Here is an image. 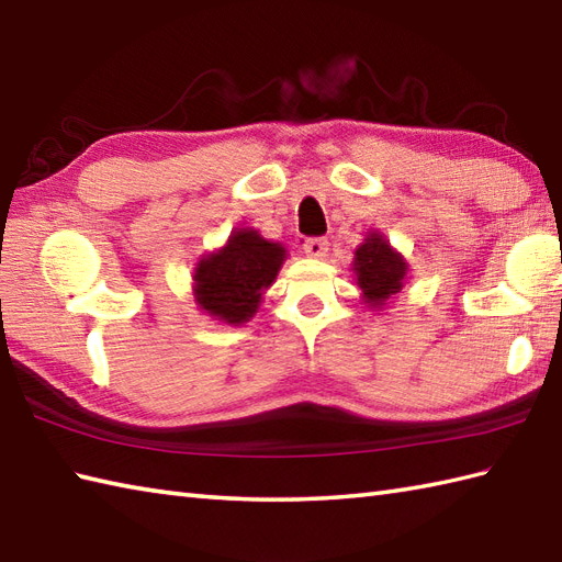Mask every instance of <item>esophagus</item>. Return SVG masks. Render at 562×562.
I'll list each match as a JSON object with an SVG mask.
<instances>
[{"instance_id":"34e87169","label":"esophagus","mask_w":562,"mask_h":562,"mask_svg":"<svg viewBox=\"0 0 562 562\" xmlns=\"http://www.w3.org/2000/svg\"><path fill=\"white\" fill-rule=\"evenodd\" d=\"M303 249H305V255H307V257L322 259L324 255H327L329 243H327V238H307V240L303 243Z\"/></svg>"}]
</instances>
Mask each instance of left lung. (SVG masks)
<instances>
[{
    "instance_id": "8db88e82",
    "label": "left lung",
    "mask_w": 562,
    "mask_h": 562,
    "mask_svg": "<svg viewBox=\"0 0 562 562\" xmlns=\"http://www.w3.org/2000/svg\"><path fill=\"white\" fill-rule=\"evenodd\" d=\"M351 269L356 273L358 289L363 291V301L370 303V307H382L392 295L404 289L408 265L384 240V235L372 231L368 233L366 243L358 245Z\"/></svg>"
}]
</instances>
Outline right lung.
<instances>
[{"mask_svg":"<svg viewBox=\"0 0 562 562\" xmlns=\"http://www.w3.org/2000/svg\"><path fill=\"white\" fill-rule=\"evenodd\" d=\"M283 259V245L261 238L252 228H235L226 245L199 259L194 269L196 305L218 322H247L255 317Z\"/></svg>","mask_w":562,"mask_h":562,"instance_id":"obj_1","label":"right lung"}]
</instances>
